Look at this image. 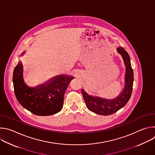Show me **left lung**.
I'll return each mask as SVG.
<instances>
[{
    "instance_id": "left-lung-1",
    "label": "left lung",
    "mask_w": 155,
    "mask_h": 155,
    "mask_svg": "<svg viewBox=\"0 0 155 155\" xmlns=\"http://www.w3.org/2000/svg\"><path fill=\"white\" fill-rule=\"evenodd\" d=\"M117 50L122 56L126 68L125 87L121 95L114 100H108L91 96L87 94L83 90H81L87 108L90 111L101 115H110L117 112L127 104L132 94L134 73L131 67L130 58L123 48L120 47L117 48Z\"/></svg>"
}]
</instances>
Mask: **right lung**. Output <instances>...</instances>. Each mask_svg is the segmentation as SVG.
<instances>
[{
    "label": "right lung",
    "mask_w": 155,
    "mask_h": 155,
    "mask_svg": "<svg viewBox=\"0 0 155 155\" xmlns=\"http://www.w3.org/2000/svg\"><path fill=\"white\" fill-rule=\"evenodd\" d=\"M23 64L18 62L14 69L13 82L19 104L36 115L49 116L60 112L66 89L74 78L62 75L54 77L47 84L31 88L23 81Z\"/></svg>",
    "instance_id": "obj_1"
}]
</instances>
